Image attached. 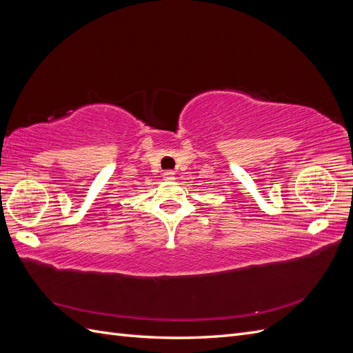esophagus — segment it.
Segmentation results:
<instances>
[{"instance_id":"34e87169","label":"esophagus","mask_w":353,"mask_h":353,"mask_svg":"<svg viewBox=\"0 0 353 353\" xmlns=\"http://www.w3.org/2000/svg\"><path fill=\"white\" fill-rule=\"evenodd\" d=\"M163 179L165 181H174L175 179V172H174V170H165V172H163Z\"/></svg>"}]
</instances>
